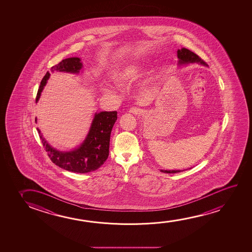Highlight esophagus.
<instances>
[{
	"instance_id": "34e87169",
	"label": "esophagus",
	"mask_w": 252,
	"mask_h": 252,
	"mask_svg": "<svg viewBox=\"0 0 252 252\" xmlns=\"http://www.w3.org/2000/svg\"><path fill=\"white\" fill-rule=\"evenodd\" d=\"M129 112L131 113V114H136V115L137 114H142V113H143V111L140 108H138V107H131Z\"/></svg>"
}]
</instances>
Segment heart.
Here are the masks:
<instances>
[{
    "mask_svg": "<svg viewBox=\"0 0 252 252\" xmlns=\"http://www.w3.org/2000/svg\"><path fill=\"white\" fill-rule=\"evenodd\" d=\"M141 70V66L135 63L115 69L111 73V79L118 84H125L136 79Z\"/></svg>",
    "mask_w": 252,
    "mask_h": 252,
    "instance_id": "heart-1",
    "label": "heart"
}]
</instances>
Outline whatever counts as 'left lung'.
I'll return each mask as SVG.
<instances>
[{"label":"left lung","mask_w":252,"mask_h":252,"mask_svg":"<svg viewBox=\"0 0 252 252\" xmlns=\"http://www.w3.org/2000/svg\"><path fill=\"white\" fill-rule=\"evenodd\" d=\"M177 57L179 59L180 64L189 63H198L203 65H207V63L203 59H200L199 56L194 52H191L189 49L182 48L177 51ZM162 172L168 173V174H174V173L181 172V170H161Z\"/></svg>","instance_id":"8db88e82"}]
</instances>
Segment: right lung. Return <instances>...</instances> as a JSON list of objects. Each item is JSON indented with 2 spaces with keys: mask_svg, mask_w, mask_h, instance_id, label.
I'll list each match as a JSON object with an SVG mask.
<instances>
[{
  "mask_svg": "<svg viewBox=\"0 0 252 252\" xmlns=\"http://www.w3.org/2000/svg\"><path fill=\"white\" fill-rule=\"evenodd\" d=\"M78 58L63 59L52 66V71H65L78 73L82 68V63ZM50 73L46 72L43 77L36 95V102L39 99L42 90L49 79ZM117 120V112H100L95 114L90 132L83 145L69 152H62L52 148L46 143L40 131L38 130L43 146L53 163L68 171L76 173H88L100 168L109 155V142L111 131Z\"/></svg>",
  "mask_w": 252,
  "mask_h": 252,
  "instance_id": "obj_1",
  "label": "right lung"
}]
</instances>
